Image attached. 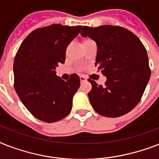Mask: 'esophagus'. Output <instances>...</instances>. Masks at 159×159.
I'll return each instance as SVG.
<instances>
[{"label":"esophagus","instance_id":"obj_1","mask_svg":"<svg viewBox=\"0 0 159 159\" xmlns=\"http://www.w3.org/2000/svg\"><path fill=\"white\" fill-rule=\"evenodd\" d=\"M80 81H81V82H84L87 81V78L83 76H80Z\"/></svg>","mask_w":159,"mask_h":159}]
</instances>
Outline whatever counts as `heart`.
Returning a JSON list of instances; mask_svg holds the SVG:
<instances>
[{
    "instance_id": "1",
    "label": "heart",
    "mask_w": 159,
    "mask_h": 159,
    "mask_svg": "<svg viewBox=\"0 0 159 159\" xmlns=\"http://www.w3.org/2000/svg\"><path fill=\"white\" fill-rule=\"evenodd\" d=\"M90 40H91L90 39H84V40H83V43H84V42H87V41H90Z\"/></svg>"
}]
</instances>
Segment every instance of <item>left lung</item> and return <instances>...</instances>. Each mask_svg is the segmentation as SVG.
<instances>
[{"label":"left lung","instance_id":"left-lung-1","mask_svg":"<svg viewBox=\"0 0 159 159\" xmlns=\"http://www.w3.org/2000/svg\"><path fill=\"white\" fill-rule=\"evenodd\" d=\"M81 34L97 43L95 66L106 77L105 86L88 79L92 107L106 117L125 115L140 102L150 78L144 46L134 34L120 26H83Z\"/></svg>","mask_w":159,"mask_h":159}]
</instances>
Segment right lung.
I'll use <instances>...</instances> for the list:
<instances>
[{
	"instance_id": "1",
	"label": "right lung",
	"mask_w": 159,
	"mask_h": 159,
	"mask_svg": "<svg viewBox=\"0 0 159 159\" xmlns=\"http://www.w3.org/2000/svg\"><path fill=\"white\" fill-rule=\"evenodd\" d=\"M81 25L54 24L32 31L20 46L14 60V87L35 118L47 123L62 120L72 110V97L80 87L77 74L65 82L55 67L64 63L66 49Z\"/></svg>"
}]
</instances>
